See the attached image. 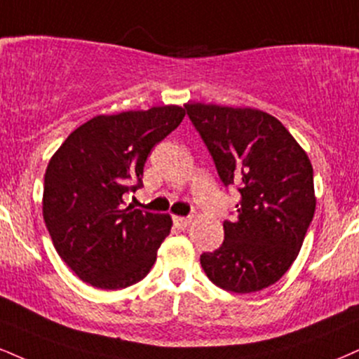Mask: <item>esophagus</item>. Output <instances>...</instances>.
Wrapping results in <instances>:
<instances>
[{"label": "esophagus", "mask_w": 359, "mask_h": 359, "mask_svg": "<svg viewBox=\"0 0 359 359\" xmlns=\"http://www.w3.org/2000/svg\"><path fill=\"white\" fill-rule=\"evenodd\" d=\"M172 221H174V224L179 229H185L189 224L192 222V217H180V215H174V217H172Z\"/></svg>", "instance_id": "1"}]
</instances>
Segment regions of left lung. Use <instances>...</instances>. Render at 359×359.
<instances>
[{"instance_id": "1", "label": "left lung", "mask_w": 359, "mask_h": 359, "mask_svg": "<svg viewBox=\"0 0 359 359\" xmlns=\"http://www.w3.org/2000/svg\"><path fill=\"white\" fill-rule=\"evenodd\" d=\"M212 157L224 187L236 185V219L224 221V243L201 256L202 269L224 291L269 287L299 254L313 221V165L273 115L254 109L184 105Z\"/></svg>"}]
</instances>
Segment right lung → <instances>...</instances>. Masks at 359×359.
<instances>
[{"label":"right lung","mask_w":359,"mask_h":359,"mask_svg":"<svg viewBox=\"0 0 359 359\" xmlns=\"http://www.w3.org/2000/svg\"><path fill=\"white\" fill-rule=\"evenodd\" d=\"M177 105L98 115L68 135L48 163L43 217L56 252L83 283L123 289L147 276L170 234V215L125 204L144 187L150 150L179 127Z\"/></svg>","instance_id":"1"}]
</instances>
